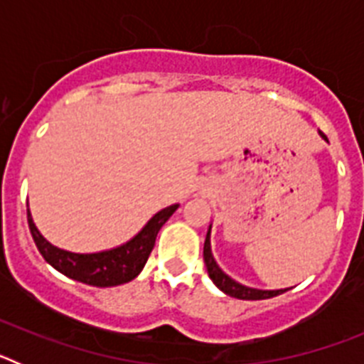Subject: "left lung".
<instances>
[{
  "label": "left lung",
  "instance_id": "left-lung-1",
  "mask_svg": "<svg viewBox=\"0 0 364 364\" xmlns=\"http://www.w3.org/2000/svg\"><path fill=\"white\" fill-rule=\"evenodd\" d=\"M319 134L323 140H326L328 142V138L324 136L321 131ZM204 262H205V268H208V275H210V279L213 281V284L217 286L220 291L230 295V297L242 299V301H262V299H272L275 297V295H281L288 290V288H284V290H260V288H252V286L240 284V282H237L235 279H231L230 275H228V273L217 264L213 252H211V224H210V230H208V235H205Z\"/></svg>",
  "mask_w": 364,
  "mask_h": 364
}]
</instances>
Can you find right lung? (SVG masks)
<instances>
[{"label":"right lung","mask_w":364,"mask_h":364,"mask_svg":"<svg viewBox=\"0 0 364 364\" xmlns=\"http://www.w3.org/2000/svg\"><path fill=\"white\" fill-rule=\"evenodd\" d=\"M178 205L180 204H171L160 210L159 213H154L146 222V226L127 242L92 253L69 252V250L54 246L40 233L32 220L31 210H27V220L38 250L54 269L83 284L111 288V286L125 284L138 277V273L146 266L160 228L178 210Z\"/></svg>","instance_id":"add662e5"}]
</instances>
